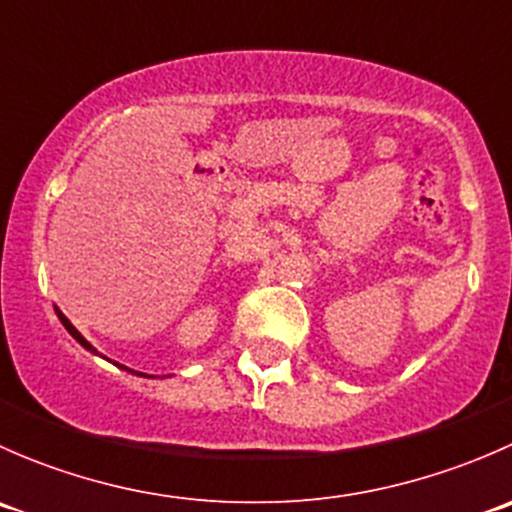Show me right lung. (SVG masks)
<instances>
[{"instance_id": "right-lung-1", "label": "right lung", "mask_w": 512, "mask_h": 512, "mask_svg": "<svg viewBox=\"0 0 512 512\" xmlns=\"http://www.w3.org/2000/svg\"><path fill=\"white\" fill-rule=\"evenodd\" d=\"M56 314H59L61 324H64V327H66V329H69V334H71V337H74V339H76V342H79V344H81V347H84V349H89V352H94V354H96V349H94V347H91V344H89V342H86V339H84V337H81V334H79V332H76V327H74V324H71V322H69V319H66V317H64V314H61V312H59V309H56ZM123 369H126V366H123ZM141 376H143V374H141Z\"/></svg>"}]
</instances>
